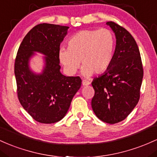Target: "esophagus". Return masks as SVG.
<instances>
[{
  "instance_id": "obj_1",
  "label": "esophagus",
  "mask_w": 157,
  "mask_h": 157,
  "mask_svg": "<svg viewBox=\"0 0 157 157\" xmlns=\"http://www.w3.org/2000/svg\"><path fill=\"white\" fill-rule=\"evenodd\" d=\"M82 84H83V86H87V85H90V82L89 81L83 80L82 81Z\"/></svg>"
}]
</instances>
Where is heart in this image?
<instances>
[{
    "label": "heart",
    "mask_w": 157,
    "mask_h": 157,
    "mask_svg": "<svg viewBox=\"0 0 157 157\" xmlns=\"http://www.w3.org/2000/svg\"><path fill=\"white\" fill-rule=\"evenodd\" d=\"M115 49L116 38L110 30L85 29L70 38L68 48L60 49L59 59L70 75L76 73L81 61L82 74L88 77L93 73L102 74L109 69Z\"/></svg>",
    "instance_id": "b5f03b06"
}]
</instances>
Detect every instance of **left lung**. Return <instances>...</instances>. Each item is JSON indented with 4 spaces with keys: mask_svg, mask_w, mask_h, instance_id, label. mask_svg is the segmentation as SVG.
<instances>
[{
    "mask_svg": "<svg viewBox=\"0 0 157 157\" xmlns=\"http://www.w3.org/2000/svg\"><path fill=\"white\" fill-rule=\"evenodd\" d=\"M117 38L113 59L109 69L93 79V112L100 120L116 124L124 120L140 98L143 67L136 42L131 33L113 21L107 22Z\"/></svg>",
    "mask_w": 157,
    "mask_h": 157,
    "instance_id": "1",
    "label": "left lung"
}]
</instances>
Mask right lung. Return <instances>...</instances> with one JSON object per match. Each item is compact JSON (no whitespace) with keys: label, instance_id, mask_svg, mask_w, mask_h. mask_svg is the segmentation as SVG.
<instances>
[{"label":"right lung","instance_id":"1","mask_svg":"<svg viewBox=\"0 0 157 157\" xmlns=\"http://www.w3.org/2000/svg\"><path fill=\"white\" fill-rule=\"evenodd\" d=\"M69 26L40 24L23 39L15 60L17 94L21 105L34 120L51 124L62 119L74 95L82 84L79 76H65L60 73V44ZM33 52L44 54L43 73L36 75L28 62Z\"/></svg>","mask_w":157,"mask_h":157}]
</instances>
